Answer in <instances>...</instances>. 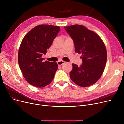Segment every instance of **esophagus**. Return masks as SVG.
Segmentation results:
<instances>
[{
    "label": "esophagus",
    "instance_id": "esophagus-1",
    "mask_svg": "<svg viewBox=\"0 0 124 124\" xmlns=\"http://www.w3.org/2000/svg\"><path fill=\"white\" fill-rule=\"evenodd\" d=\"M65 63V62L62 61H60L57 62V64L59 66H61L62 65L63 63Z\"/></svg>",
    "mask_w": 124,
    "mask_h": 124
}]
</instances>
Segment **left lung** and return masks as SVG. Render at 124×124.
I'll use <instances>...</instances> for the list:
<instances>
[{
    "instance_id": "left-lung-1",
    "label": "left lung",
    "mask_w": 124,
    "mask_h": 124,
    "mask_svg": "<svg viewBox=\"0 0 124 124\" xmlns=\"http://www.w3.org/2000/svg\"><path fill=\"white\" fill-rule=\"evenodd\" d=\"M64 28L73 40L76 53L82 55L83 61L80 67L72 63L71 79L81 87L92 85L100 78L106 66L107 53L103 41L96 33L83 25Z\"/></svg>"
}]
</instances>
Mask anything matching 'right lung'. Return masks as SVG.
Instances as JSON below:
<instances>
[{
  "label": "right lung",
  "instance_id": "obj_1",
  "mask_svg": "<svg viewBox=\"0 0 124 124\" xmlns=\"http://www.w3.org/2000/svg\"><path fill=\"white\" fill-rule=\"evenodd\" d=\"M59 31V26L38 25L22 41L18 52V65L25 80L32 86L43 87L53 80L57 63L43 62L42 56L46 53Z\"/></svg>",
  "mask_w": 124,
  "mask_h": 124
}]
</instances>
